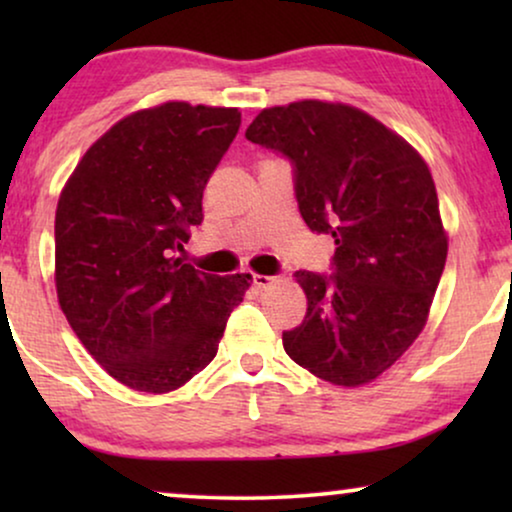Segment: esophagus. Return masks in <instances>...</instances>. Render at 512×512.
<instances>
[{
  "label": "esophagus",
  "instance_id": "34e87169",
  "mask_svg": "<svg viewBox=\"0 0 512 512\" xmlns=\"http://www.w3.org/2000/svg\"><path fill=\"white\" fill-rule=\"evenodd\" d=\"M251 282H254L256 289H268V286H272L277 282L275 277H268V275H254L251 277Z\"/></svg>",
  "mask_w": 512,
  "mask_h": 512
}]
</instances>
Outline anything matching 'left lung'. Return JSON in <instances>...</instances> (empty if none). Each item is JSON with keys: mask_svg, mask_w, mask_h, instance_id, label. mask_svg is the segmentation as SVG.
<instances>
[{"mask_svg": "<svg viewBox=\"0 0 512 512\" xmlns=\"http://www.w3.org/2000/svg\"><path fill=\"white\" fill-rule=\"evenodd\" d=\"M244 137L289 160L300 216L335 240L333 272H296L307 314L282 333L286 354L340 387L375 380L422 333L445 268L429 167L380 121L345 104L263 109Z\"/></svg>", "mask_w": 512, "mask_h": 512, "instance_id": "left-lung-1", "label": "left lung"}]
</instances>
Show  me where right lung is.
I'll list each match as a JSON object with an SVG mask.
<instances>
[{
    "instance_id": "1",
    "label": "right lung",
    "mask_w": 512,
    "mask_h": 512,
    "mask_svg": "<svg viewBox=\"0 0 512 512\" xmlns=\"http://www.w3.org/2000/svg\"><path fill=\"white\" fill-rule=\"evenodd\" d=\"M237 109L167 102L86 151L55 212V286L90 356L125 387L165 394L216 356L251 275L174 258L202 223V191L240 130Z\"/></svg>"
}]
</instances>
